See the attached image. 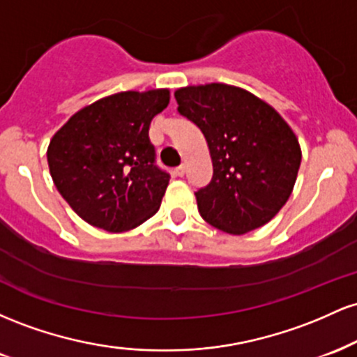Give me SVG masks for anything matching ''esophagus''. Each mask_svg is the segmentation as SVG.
Returning <instances> with one entry per match:
<instances>
[{"instance_id": "obj_1", "label": "esophagus", "mask_w": 357, "mask_h": 357, "mask_svg": "<svg viewBox=\"0 0 357 357\" xmlns=\"http://www.w3.org/2000/svg\"><path fill=\"white\" fill-rule=\"evenodd\" d=\"M184 173H186V167H184V166H178L174 169V174L179 176V178H181V176H184Z\"/></svg>"}]
</instances>
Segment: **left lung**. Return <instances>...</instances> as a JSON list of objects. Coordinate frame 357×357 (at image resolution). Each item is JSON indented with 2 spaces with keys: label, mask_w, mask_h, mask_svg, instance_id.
I'll return each mask as SVG.
<instances>
[{
  "label": "left lung",
  "mask_w": 357,
  "mask_h": 357,
  "mask_svg": "<svg viewBox=\"0 0 357 357\" xmlns=\"http://www.w3.org/2000/svg\"><path fill=\"white\" fill-rule=\"evenodd\" d=\"M178 112L210 147L213 178L196 195L204 221L230 235L268 223L289 199L301 146L289 124L247 90L208 84L176 90Z\"/></svg>",
  "instance_id": "obj_1"
}]
</instances>
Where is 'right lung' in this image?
I'll return each mask as SVG.
<instances>
[{"mask_svg": "<svg viewBox=\"0 0 357 357\" xmlns=\"http://www.w3.org/2000/svg\"><path fill=\"white\" fill-rule=\"evenodd\" d=\"M169 90L121 92L68 119L47 151L56 190L92 227L127 231L159 210L169 173L155 165L149 126Z\"/></svg>", "mask_w": 357, "mask_h": 357, "instance_id": "right-lung-1", "label": "right lung"}]
</instances>
